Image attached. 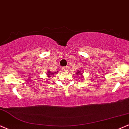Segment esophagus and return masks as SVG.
<instances>
[{
    "label": "esophagus",
    "mask_w": 129,
    "mask_h": 129,
    "mask_svg": "<svg viewBox=\"0 0 129 129\" xmlns=\"http://www.w3.org/2000/svg\"><path fill=\"white\" fill-rule=\"evenodd\" d=\"M68 69V66H64V67L63 68V71H67Z\"/></svg>",
    "instance_id": "1"
}]
</instances>
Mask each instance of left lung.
Here are the masks:
<instances>
[{
  "label": "left lung",
  "mask_w": 129,
  "mask_h": 129,
  "mask_svg": "<svg viewBox=\"0 0 129 129\" xmlns=\"http://www.w3.org/2000/svg\"><path fill=\"white\" fill-rule=\"evenodd\" d=\"M77 75H82V73H81V72L80 71H79V70H78V71H77ZM81 78H82V77H83V76L82 75H81Z\"/></svg>",
  "instance_id": "1"
}]
</instances>
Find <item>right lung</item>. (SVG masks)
Here are the masks:
<instances>
[{
  "label": "right lung",
  "instance_id": "obj_1",
  "mask_svg": "<svg viewBox=\"0 0 129 129\" xmlns=\"http://www.w3.org/2000/svg\"><path fill=\"white\" fill-rule=\"evenodd\" d=\"M55 73H57V74L58 73V71H57V72H53V73H52V72H51V71H48V73H47L46 74H47V75H48V77H50V76H51V75H54V74H55Z\"/></svg>",
  "mask_w": 129,
  "mask_h": 129
}]
</instances>
